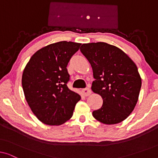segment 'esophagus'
<instances>
[{
    "label": "esophagus",
    "instance_id": "obj_1",
    "mask_svg": "<svg viewBox=\"0 0 158 158\" xmlns=\"http://www.w3.org/2000/svg\"><path fill=\"white\" fill-rule=\"evenodd\" d=\"M83 94L85 96H88L91 94V90L89 88H85L83 90Z\"/></svg>",
    "mask_w": 158,
    "mask_h": 158
}]
</instances>
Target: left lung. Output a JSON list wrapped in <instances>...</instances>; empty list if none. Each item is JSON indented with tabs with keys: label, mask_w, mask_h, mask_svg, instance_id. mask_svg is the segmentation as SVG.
Segmentation results:
<instances>
[{
	"label": "left lung",
	"mask_w": 158,
	"mask_h": 158,
	"mask_svg": "<svg viewBox=\"0 0 158 158\" xmlns=\"http://www.w3.org/2000/svg\"><path fill=\"white\" fill-rule=\"evenodd\" d=\"M80 49L92 67L93 92L103 99L93 116L104 124L123 122L139 98L142 79L137 65L122 49L105 42L83 44Z\"/></svg>",
	"instance_id": "1"
}]
</instances>
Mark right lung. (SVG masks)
<instances>
[{
	"label": "right lung",
	"instance_id": "1",
	"mask_svg": "<svg viewBox=\"0 0 158 158\" xmlns=\"http://www.w3.org/2000/svg\"><path fill=\"white\" fill-rule=\"evenodd\" d=\"M81 45L66 41L47 45L31 56L23 70L21 83L25 98L44 124L65 123L81 100V96L67 86L70 79L67 65Z\"/></svg>",
	"mask_w": 158,
	"mask_h": 158
}]
</instances>
